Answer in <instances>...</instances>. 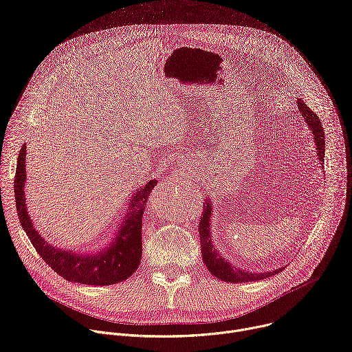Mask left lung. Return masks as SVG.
<instances>
[{
  "instance_id": "left-lung-1",
  "label": "left lung",
  "mask_w": 352,
  "mask_h": 352,
  "mask_svg": "<svg viewBox=\"0 0 352 352\" xmlns=\"http://www.w3.org/2000/svg\"><path fill=\"white\" fill-rule=\"evenodd\" d=\"M296 104H298L299 113L302 114L305 122L309 125V128L314 133V142L318 148L316 155H318V159L323 168V164H324V131H323L322 122H320L319 117L304 103L302 98H298ZM212 213H213L212 202H210V199L206 197L205 204H204L202 217H200V223H199V236H200V249H202L204 262H205L206 267L209 269V272L214 277H217L221 281H227V283H252V281L265 280L267 277L276 276L280 272H283V269H285V267H280L273 272H263V273L249 272V270L239 269L238 266H234V263H230L228 261H226L212 242V228H210Z\"/></svg>"
}]
</instances>
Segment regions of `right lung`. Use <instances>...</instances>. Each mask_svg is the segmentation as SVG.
I'll return each instance as SVG.
<instances>
[{
  "mask_svg": "<svg viewBox=\"0 0 352 352\" xmlns=\"http://www.w3.org/2000/svg\"><path fill=\"white\" fill-rule=\"evenodd\" d=\"M25 160L26 144L22 146L18 156L14 182L15 202L21 226L41 259L54 272H57V274L72 283H82L87 285H111L131 277L140 265L142 217L147 204V197L157 185V181L150 179L143 186L136 189L135 195L128 199V206L111 243L103 246L102 250H96L93 254H78L74 250L52 246L34 228L25 202Z\"/></svg>",
  "mask_w": 352,
  "mask_h": 352,
  "instance_id": "add662e5",
  "label": "right lung"
}]
</instances>
